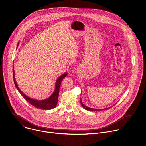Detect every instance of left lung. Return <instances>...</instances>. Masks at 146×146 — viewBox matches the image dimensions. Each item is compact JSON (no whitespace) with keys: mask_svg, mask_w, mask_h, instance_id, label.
<instances>
[{"mask_svg":"<svg viewBox=\"0 0 146 146\" xmlns=\"http://www.w3.org/2000/svg\"><path fill=\"white\" fill-rule=\"evenodd\" d=\"M80 102H81V106L83 107V108H84V109H86V110H88V111H100V110H107V109H109V108H111V107H110V108H106V109H92V108H89V107H88V106H85V105H84V104H83V103L82 102V101H81V98L80 99ZM114 105H113V106H114Z\"/></svg>","mask_w":146,"mask_h":146,"instance_id":"obj_1","label":"left lung"}]
</instances>
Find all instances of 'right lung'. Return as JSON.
<instances>
[{"instance_id":"add662e5","label":"right lung","mask_w":146,"mask_h":146,"mask_svg":"<svg viewBox=\"0 0 146 146\" xmlns=\"http://www.w3.org/2000/svg\"><path fill=\"white\" fill-rule=\"evenodd\" d=\"M18 45H17V47H18ZM67 74L68 73L67 72H66L58 77V78L56 80V81L55 82V87L54 91L49 98L43 100H37V99H32L30 97H28L25 94H24L19 88L15 78V73H14V66L13 67V75L14 82L15 84V86L17 88L19 92L23 96V98H24V99L27 101H28L29 103H31L32 105H33L34 107L37 109H41V110H51L56 107L57 105L58 100L59 88H60L61 82L62 80H63L67 76Z\"/></svg>"}]
</instances>
